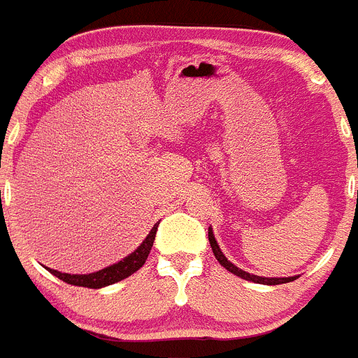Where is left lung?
Instances as JSON below:
<instances>
[{
    "instance_id": "8db88e82",
    "label": "left lung",
    "mask_w": 358,
    "mask_h": 358,
    "mask_svg": "<svg viewBox=\"0 0 358 358\" xmlns=\"http://www.w3.org/2000/svg\"><path fill=\"white\" fill-rule=\"evenodd\" d=\"M208 240H210V245H212L213 256L217 258V262L224 266L226 270H229L231 273L242 277V279L252 280V282H258V285H285V282H289V280L296 279V277H259V275H252V273H249V272H243L242 268H238V266L233 265V263L228 262V258L222 255V250H220L219 245H217L215 236H213L212 229H208Z\"/></svg>"
}]
</instances>
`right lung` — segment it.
Listing matches in <instances>:
<instances>
[{"instance_id":"1","label":"right lung","mask_w":358,"mask_h":358,"mask_svg":"<svg viewBox=\"0 0 358 358\" xmlns=\"http://www.w3.org/2000/svg\"><path fill=\"white\" fill-rule=\"evenodd\" d=\"M157 228L159 224H155L152 228V231L148 233V236L145 238V242L138 247V249L134 250L132 255L127 256L125 259L118 262L116 265L108 266V268H102L99 272L93 273H85V275H78V273H62L58 270L48 268L52 275H56L58 279H62L63 282L66 285H73V286H85V288H102V286H109L115 285L118 280L125 279V277L132 275L134 272H138L143 265H145L146 258H148L150 250H152L153 240H155L157 235Z\"/></svg>"}]
</instances>
